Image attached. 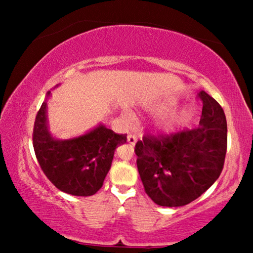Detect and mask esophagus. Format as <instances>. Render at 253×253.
Returning a JSON list of instances; mask_svg holds the SVG:
<instances>
[{"label":"esophagus","instance_id":"34e87169","mask_svg":"<svg viewBox=\"0 0 253 253\" xmlns=\"http://www.w3.org/2000/svg\"><path fill=\"white\" fill-rule=\"evenodd\" d=\"M127 141H129V144H131V145H136V143H137L136 134H129V136H127Z\"/></svg>","mask_w":253,"mask_h":253}]
</instances>
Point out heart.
Instances as JSON below:
<instances>
[{"instance_id":"obj_1","label":"heart","mask_w":253,"mask_h":253,"mask_svg":"<svg viewBox=\"0 0 253 253\" xmlns=\"http://www.w3.org/2000/svg\"><path fill=\"white\" fill-rule=\"evenodd\" d=\"M174 106V100H165V101L158 102L157 105L153 106V112L157 114H165L169 112ZM190 116H191L190 109H182L179 112L169 114L168 116H165L159 122V131L166 136L172 134L190 119Z\"/></svg>"}]
</instances>
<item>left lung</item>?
<instances>
[{"mask_svg": "<svg viewBox=\"0 0 253 253\" xmlns=\"http://www.w3.org/2000/svg\"><path fill=\"white\" fill-rule=\"evenodd\" d=\"M199 126L137 141V167L145 192L166 207L188 205L219 178L227 152V120L215 99L199 92Z\"/></svg>", "mask_w": 253, "mask_h": 253, "instance_id": "8db88e82", "label": "left lung"}]
</instances>
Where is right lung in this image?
Segmentation results:
<instances>
[{
    "label": "right lung",
    "mask_w": 253,
    "mask_h": 253,
    "mask_svg": "<svg viewBox=\"0 0 253 253\" xmlns=\"http://www.w3.org/2000/svg\"><path fill=\"white\" fill-rule=\"evenodd\" d=\"M126 143V134L115 133L102 124L83 136L55 139L48 131L47 99L34 122L33 147L41 169L58 190L72 196L87 197L98 192L116 147Z\"/></svg>",
    "instance_id": "obj_1"
}]
</instances>
